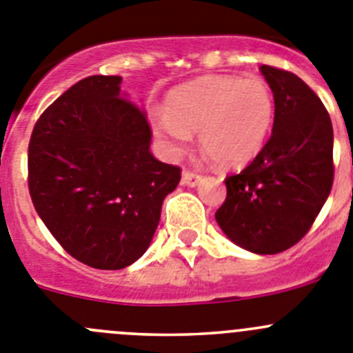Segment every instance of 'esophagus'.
<instances>
[{
	"label": "esophagus",
	"instance_id": "34e87169",
	"mask_svg": "<svg viewBox=\"0 0 353 353\" xmlns=\"http://www.w3.org/2000/svg\"><path fill=\"white\" fill-rule=\"evenodd\" d=\"M200 181H202V176L190 172V170H184L183 177H181V183H183L184 186H190V188H195Z\"/></svg>",
	"mask_w": 353,
	"mask_h": 353
}]
</instances>
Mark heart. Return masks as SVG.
<instances>
[{
    "instance_id": "obj_1",
    "label": "heart",
    "mask_w": 353,
    "mask_h": 353,
    "mask_svg": "<svg viewBox=\"0 0 353 353\" xmlns=\"http://www.w3.org/2000/svg\"><path fill=\"white\" fill-rule=\"evenodd\" d=\"M273 120L275 101L263 80L202 77L172 88L151 125L169 157H179L199 132L207 158L223 169H242L259 157Z\"/></svg>"
}]
</instances>
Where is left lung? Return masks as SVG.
Segmentation results:
<instances>
[{"label":"left lung","instance_id":"8db88e82","mask_svg":"<svg viewBox=\"0 0 353 353\" xmlns=\"http://www.w3.org/2000/svg\"><path fill=\"white\" fill-rule=\"evenodd\" d=\"M275 101L272 137L259 157L226 177L216 221L254 254H276L305 236L332 186V125L324 104L301 78L261 65Z\"/></svg>","mask_w":353,"mask_h":353}]
</instances>
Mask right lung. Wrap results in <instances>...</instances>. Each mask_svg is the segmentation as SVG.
Listing matches in <instances>:
<instances>
[{
	"instance_id": "right-lung-1",
	"label": "right lung",
	"mask_w": 353,
	"mask_h": 353,
	"mask_svg": "<svg viewBox=\"0 0 353 353\" xmlns=\"http://www.w3.org/2000/svg\"><path fill=\"white\" fill-rule=\"evenodd\" d=\"M121 77H88L36 121L29 193L52 235L78 261L121 270L148 251L179 167L150 151L146 113L121 92Z\"/></svg>"
}]
</instances>
